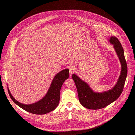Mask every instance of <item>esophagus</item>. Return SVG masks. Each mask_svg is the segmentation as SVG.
Segmentation results:
<instances>
[{"instance_id": "obj_1", "label": "esophagus", "mask_w": 135, "mask_h": 135, "mask_svg": "<svg viewBox=\"0 0 135 135\" xmlns=\"http://www.w3.org/2000/svg\"><path fill=\"white\" fill-rule=\"evenodd\" d=\"M69 74L70 75H72L76 71V68L74 66H70L69 68Z\"/></svg>"}]
</instances>
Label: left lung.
Here are the masks:
<instances>
[{
	"label": "left lung",
	"instance_id": "obj_1",
	"mask_svg": "<svg viewBox=\"0 0 135 135\" xmlns=\"http://www.w3.org/2000/svg\"><path fill=\"white\" fill-rule=\"evenodd\" d=\"M116 51L121 64V71L118 81L110 90L103 92H94L89 85L75 74L72 75L78 90L79 99L81 104L90 109H99L108 106L116 100L122 92L127 76V65L124 54L123 49L115 37H110L109 40Z\"/></svg>",
	"mask_w": 135,
	"mask_h": 135
}]
</instances>
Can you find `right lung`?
I'll list each match as a JSON object with an SVG mask.
<instances>
[{
	"mask_svg": "<svg viewBox=\"0 0 135 135\" xmlns=\"http://www.w3.org/2000/svg\"><path fill=\"white\" fill-rule=\"evenodd\" d=\"M69 74L68 69H65L57 73L53 79L45 97L33 104L25 105L19 103L13 97L8 88H7L8 92L11 98L15 104L27 112L38 115L46 114L54 110L58 105L61 86L65 80L69 78Z\"/></svg>",
	"mask_w": 135,
	"mask_h": 135,
	"instance_id": "right-lung-1",
	"label": "right lung"
}]
</instances>
